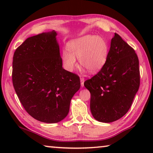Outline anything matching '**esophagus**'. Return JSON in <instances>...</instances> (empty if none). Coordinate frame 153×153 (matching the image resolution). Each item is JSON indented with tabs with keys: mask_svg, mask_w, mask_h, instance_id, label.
Listing matches in <instances>:
<instances>
[{
	"mask_svg": "<svg viewBox=\"0 0 153 153\" xmlns=\"http://www.w3.org/2000/svg\"><path fill=\"white\" fill-rule=\"evenodd\" d=\"M84 78L83 77H80V82H81V86L84 87Z\"/></svg>",
	"mask_w": 153,
	"mask_h": 153,
	"instance_id": "obj_1",
	"label": "esophagus"
}]
</instances>
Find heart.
I'll return each instance as SVG.
<instances>
[{"mask_svg": "<svg viewBox=\"0 0 153 153\" xmlns=\"http://www.w3.org/2000/svg\"><path fill=\"white\" fill-rule=\"evenodd\" d=\"M68 51L62 54V59L67 70L72 71L77 66L76 58L82 66L92 74L99 71L107 63L108 46L102 38L87 35L72 41Z\"/></svg>", "mask_w": 153, "mask_h": 153, "instance_id": "b5f03b06", "label": "heart"}]
</instances>
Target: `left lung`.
<instances>
[{"label":"left lung","instance_id":"8db88e82","mask_svg":"<svg viewBox=\"0 0 153 153\" xmlns=\"http://www.w3.org/2000/svg\"><path fill=\"white\" fill-rule=\"evenodd\" d=\"M140 83L139 61L132 47L115 33L105 65L84 82L90 92V111L98 121L110 123L126 115Z\"/></svg>","mask_w":153,"mask_h":153}]
</instances>
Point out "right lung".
Wrapping results in <instances>:
<instances>
[{"mask_svg": "<svg viewBox=\"0 0 153 153\" xmlns=\"http://www.w3.org/2000/svg\"><path fill=\"white\" fill-rule=\"evenodd\" d=\"M56 33L27 38L15 50L12 81L27 113L41 122L57 123L66 117L79 77L62 67Z\"/></svg>", "mask_w": 153, "mask_h": 153, "instance_id": "obj_1", "label": "right lung"}]
</instances>
